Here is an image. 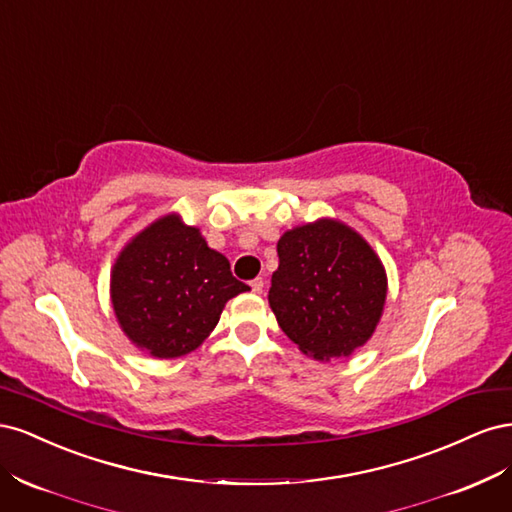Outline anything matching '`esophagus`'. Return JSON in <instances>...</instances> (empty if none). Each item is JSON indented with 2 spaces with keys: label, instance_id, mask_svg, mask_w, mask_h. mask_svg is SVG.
<instances>
[{
  "label": "esophagus",
  "instance_id": "34e87169",
  "mask_svg": "<svg viewBox=\"0 0 512 512\" xmlns=\"http://www.w3.org/2000/svg\"><path fill=\"white\" fill-rule=\"evenodd\" d=\"M250 286H252V292L260 294V292H262V288H265V282H262V280H260V277H258V280H254V282H252Z\"/></svg>",
  "mask_w": 512,
  "mask_h": 512
}]
</instances>
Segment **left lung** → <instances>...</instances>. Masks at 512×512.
Here are the masks:
<instances>
[{"label":"left lung","instance_id":"left-lung-1","mask_svg":"<svg viewBox=\"0 0 512 512\" xmlns=\"http://www.w3.org/2000/svg\"><path fill=\"white\" fill-rule=\"evenodd\" d=\"M277 256L269 305L290 342L322 363L365 346L389 290L374 247L348 224L320 218L286 230Z\"/></svg>","mask_w":512,"mask_h":512}]
</instances>
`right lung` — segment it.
<instances>
[{"label":"right lung","mask_w":512,"mask_h":512,"mask_svg":"<svg viewBox=\"0 0 512 512\" xmlns=\"http://www.w3.org/2000/svg\"><path fill=\"white\" fill-rule=\"evenodd\" d=\"M250 286L232 277L224 254L200 228L166 213L134 235L111 269V303L121 331L156 359L196 350L220 322L224 305Z\"/></svg>","instance_id":"1"}]
</instances>
